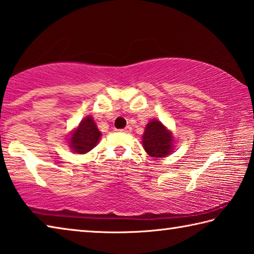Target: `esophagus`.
I'll use <instances>...</instances> for the list:
<instances>
[{"instance_id":"obj_1","label":"esophagus","mask_w":254,"mask_h":254,"mask_svg":"<svg viewBox=\"0 0 254 254\" xmlns=\"http://www.w3.org/2000/svg\"><path fill=\"white\" fill-rule=\"evenodd\" d=\"M120 131H123V132H130L131 131V127L130 126H127V127H125L124 129H122Z\"/></svg>"}]
</instances>
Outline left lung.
<instances>
[{
  "label": "left lung",
  "mask_w": 254,
  "mask_h": 254,
  "mask_svg": "<svg viewBox=\"0 0 254 254\" xmlns=\"http://www.w3.org/2000/svg\"><path fill=\"white\" fill-rule=\"evenodd\" d=\"M143 146L149 156L166 157L173 152L172 132L159 120L154 119L145 128Z\"/></svg>",
  "instance_id": "obj_1"
}]
</instances>
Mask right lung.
<instances>
[{"mask_svg":"<svg viewBox=\"0 0 254 254\" xmlns=\"http://www.w3.org/2000/svg\"><path fill=\"white\" fill-rule=\"evenodd\" d=\"M101 132L91 116L83 118L79 126L71 132L69 145L77 154H86L95 147L100 139Z\"/></svg>","mask_w":254,"mask_h":254,"instance_id":"right-lung-1","label":"right lung"}]
</instances>
